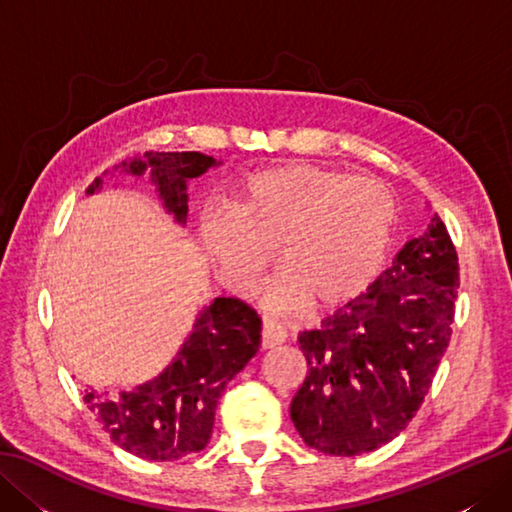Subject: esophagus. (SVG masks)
<instances>
[{"label": "esophagus", "instance_id": "obj_1", "mask_svg": "<svg viewBox=\"0 0 512 512\" xmlns=\"http://www.w3.org/2000/svg\"><path fill=\"white\" fill-rule=\"evenodd\" d=\"M284 341H286V332L281 330L279 325L270 323V321H266L262 325V347L264 350H273V347L281 345Z\"/></svg>", "mask_w": 512, "mask_h": 512}]
</instances>
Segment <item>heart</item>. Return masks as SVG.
<instances>
[{
    "instance_id": "1",
    "label": "heart",
    "mask_w": 512,
    "mask_h": 512,
    "mask_svg": "<svg viewBox=\"0 0 512 512\" xmlns=\"http://www.w3.org/2000/svg\"><path fill=\"white\" fill-rule=\"evenodd\" d=\"M394 224V195L378 180L290 165L250 176L231 211L206 209L198 235L217 279L235 292L257 288L277 248L286 270L264 301L288 314L310 297L334 306L365 290L385 262Z\"/></svg>"
}]
</instances>
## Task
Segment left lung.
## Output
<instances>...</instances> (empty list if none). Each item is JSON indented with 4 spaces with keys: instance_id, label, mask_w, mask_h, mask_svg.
I'll return each mask as SVG.
<instances>
[{
    "instance_id": "1",
    "label": "left lung",
    "mask_w": 512,
    "mask_h": 512,
    "mask_svg": "<svg viewBox=\"0 0 512 512\" xmlns=\"http://www.w3.org/2000/svg\"><path fill=\"white\" fill-rule=\"evenodd\" d=\"M458 270L447 226L433 215L372 286L299 334L310 372L290 418L308 447L352 458L407 427L451 341Z\"/></svg>"
}]
</instances>
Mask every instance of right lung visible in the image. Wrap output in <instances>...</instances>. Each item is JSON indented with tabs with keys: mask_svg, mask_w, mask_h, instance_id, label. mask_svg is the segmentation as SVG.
I'll return each instance as SVG.
<instances>
[{
	"mask_svg": "<svg viewBox=\"0 0 512 512\" xmlns=\"http://www.w3.org/2000/svg\"><path fill=\"white\" fill-rule=\"evenodd\" d=\"M220 165L200 151H147L123 162L140 178L151 171L158 198L178 224H187V182ZM96 178L85 193L101 189ZM262 319L248 303L217 297L195 317L193 330L165 372L121 396L88 391L83 400L114 444L143 460L173 462L202 451L211 440L215 407L228 380L259 350Z\"/></svg>",
	"mask_w": 512,
	"mask_h": 512,
	"instance_id": "right-lung-1",
	"label": "right lung"
}]
</instances>
